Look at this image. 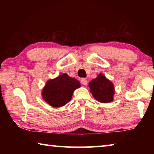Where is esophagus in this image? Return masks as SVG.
Instances as JSON below:
<instances>
[{"label": "esophagus", "mask_w": 154, "mask_h": 154, "mask_svg": "<svg viewBox=\"0 0 154 154\" xmlns=\"http://www.w3.org/2000/svg\"><path fill=\"white\" fill-rule=\"evenodd\" d=\"M81 83H82L83 85H86L88 84V80L86 79H85V78H82V79H81Z\"/></svg>", "instance_id": "esophagus-1"}]
</instances>
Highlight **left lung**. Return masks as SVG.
<instances>
[{"label":"left lung","mask_w":154,"mask_h":154,"mask_svg":"<svg viewBox=\"0 0 154 154\" xmlns=\"http://www.w3.org/2000/svg\"><path fill=\"white\" fill-rule=\"evenodd\" d=\"M90 92L96 100L103 103H108L113 100L115 93L113 83L105 75L100 73L94 79L89 83Z\"/></svg>","instance_id":"obj_1"}]
</instances>
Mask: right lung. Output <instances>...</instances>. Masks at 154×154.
Here are the masks:
<instances>
[{
	"label": "right lung",
	"instance_id": "obj_1",
	"mask_svg": "<svg viewBox=\"0 0 154 154\" xmlns=\"http://www.w3.org/2000/svg\"><path fill=\"white\" fill-rule=\"evenodd\" d=\"M80 87L79 81L64 73L46 83L42 96L49 105L60 107L71 100L74 91Z\"/></svg>",
	"mask_w": 154,
	"mask_h": 154
}]
</instances>
